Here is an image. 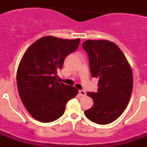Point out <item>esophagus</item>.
Wrapping results in <instances>:
<instances>
[{
    "instance_id": "1",
    "label": "esophagus",
    "mask_w": 147,
    "mask_h": 147,
    "mask_svg": "<svg viewBox=\"0 0 147 147\" xmlns=\"http://www.w3.org/2000/svg\"><path fill=\"white\" fill-rule=\"evenodd\" d=\"M79 93H80V95L81 96H86V93H85V90H79Z\"/></svg>"
}]
</instances>
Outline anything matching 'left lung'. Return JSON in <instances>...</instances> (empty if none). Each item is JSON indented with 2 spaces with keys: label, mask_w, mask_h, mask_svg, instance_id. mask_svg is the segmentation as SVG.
Listing matches in <instances>:
<instances>
[{
  "label": "left lung",
  "mask_w": 147,
  "mask_h": 147,
  "mask_svg": "<svg viewBox=\"0 0 147 147\" xmlns=\"http://www.w3.org/2000/svg\"><path fill=\"white\" fill-rule=\"evenodd\" d=\"M82 48L88 54L91 76L98 79L96 93H87L93 105L85 115L96 124H108L121 115L129 103L132 69L119 46L108 40H86Z\"/></svg>",
  "instance_id": "1"
}]
</instances>
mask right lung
I'll list each match as a JSON object with an SVG mask.
<instances>
[{
    "label": "right lung",
    "instance_id": "add662e5",
    "mask_svg": "<svg viewBox=\"0 0 147 147\" xmlns=\"http://www.w3.org/2000/svg\"><path fill=\"white\" fill-rule=\"evenodd\" d=\"M80 39L52 36L34 42L23 54L17 72L18 92L28 112L44 123L61 117L65 105L78 90L57 81V72L65 59L79 47Z\"/></svg>",
    "mask_w": 147,
    "mask_h": 147
}]
</instances>
